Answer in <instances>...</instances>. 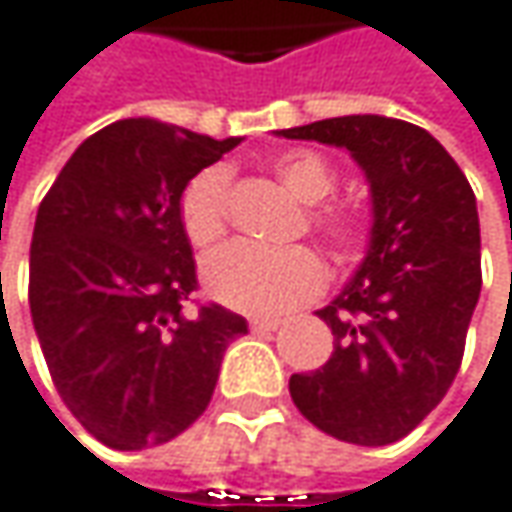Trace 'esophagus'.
<instances>
[{
	"mask_svg": "<svg viewBox=\"0 0 512 512\" xmlns=\"http://www.w3.org/2000/svg\"><path fill=\"white\" fill-rule=\"evenodd\" d=\"M281 324H284V321L275 316H255L252 321H249V327H252L255 333H275Z\"/></svg>",
	"mask_w": 512,
	"mask_h": 512,
	"instance_id": "esophagus-1",
	"label": "esophagus"
}]
</instances>
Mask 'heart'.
I'll return each mask as SVG.
<instances>
[{
    "label": "heart",
    "mask_w": 512,
    "mask_h": 512,
    "mask_svg": "<svg viewBox=\"0 0 512 512\" xmlns=\"http://www.w3.org/2000/svg\"><path fill=\"white\" fill-rule=\"evenodd\" d=\"M275 173L292 194L307 205H316L333 194L336 173L330 165L310 150H295L275 159ZM226 196L228 176L223 167H208L196 173L182 191L179 217L188 240L196 249H208L226 231ZM310 226L324 237V243L339 257L353 252L359 240L356 220L336 211L321 208L310 214ZM327 284L324 263L316 252L304 246L292 249H260L252 243H231L226 249L205 257L202 263V286L205 292L240 313H284L298 304L316 298Z\"/></svg>",
    "instance_id": "b5f03b06"
}]
</instances>
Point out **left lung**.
Masks as SVG:
<instances>
[{
  "label": "left lung",
  "mask_w": 512,
  "mask_h": 512,
  "mask_svg": "<svg viewBox=\"0 0 512 512\" xmlns=\"http://www.w3.org/2000/svg\"><path fill=\"white\" fill-rule=\"evenodd\" d=\"M275 136L342 147L371 194L368 249L345 289L316 310L333 353L316 374L289 376L298 411L321 432L385 446L446 397L481 295L475 194L423 127L342 115Z\"/></svg>",
  "instance_id": "1"
}]
</instances>
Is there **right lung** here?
I'll return each instance as SVG.
<instances>
[{"instance_id": "add662e5", "label": "right lung", "mask_w": 512, "mask_h": 512, "mask_svg": "<svg viewBox=\"0 0 512 512\" xmlns=\"http://www.w3.org/2000/svg\"><path fill=\"white\" fill-rule=\"evenodd\" d=\"M240 141L115 121L77 147L37 211L34 330L63 403L109 449L182 435L211 403L228 342L249 333L220 304L182 310L196 289L182 191Z\"/></svg>"}]
</instances>
